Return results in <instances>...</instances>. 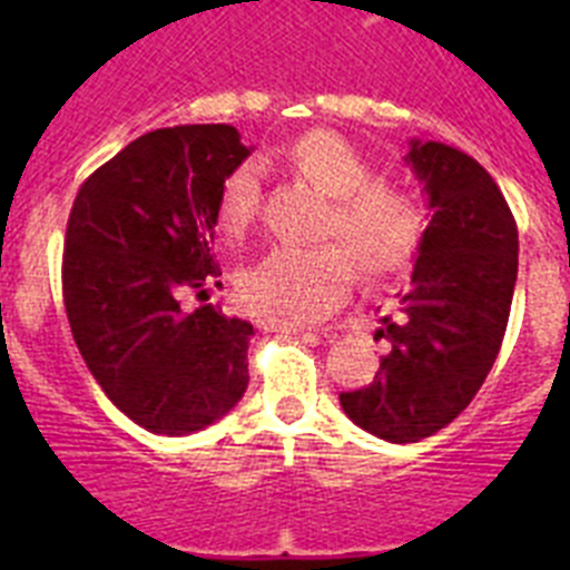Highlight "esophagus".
<instances>
[{
  "instance_id": "1",
  "label": "esophagus",
  "mask_w": 570,
  "mask_h": 570,
  "mask_svg": "<svg viewBox=\"0 0 570 570\" xmlns=\"http://www.w3.org/2000/svg\"><path fill=\"white\" fill-rule=\"evenodd\" d=\"M268 325L274 331H279V334H311V331L316 328H308V325H299V322H288V320H268ZM320 334V331H316Z\"/></svg>"
}]
</instances>
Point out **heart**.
<instances>
[{"mask_svg": "<svg viewBox=\"0 0 570 570\" xmlns=\"http://www.w3.org/2000/svg\"><path fill=\"white\" fill-rule=\"evenodd\" d=\"M288 163L316 190L328 196L320 236L308 248L276 245L239 274V291L248 305L288 320H320L345 299L354 285L357 259L367 279L396 274L414 259L428 219L422 199L394 179H380L356 145L336 130H311L288 150ZM262 205L259 170L242 163L230 170L216 194V225L230 239L248 234Z\"/></svg>", "mask_w": 570, "mask_h": 570, "instance_id": "heart-1", "label": "heart"}]
</instances>
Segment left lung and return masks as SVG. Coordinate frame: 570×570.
<instances>
[{
	"instance_id": "obj_1",
	"label": "left lung",
	"mask_w": 570,
	"mask_h": 570,
	"mask_svg": "<svg viewBox=\"0 0 570 570\" xmlns=\"http://www.w3.org/2000/svg\"><path fill=\"white\" fill-rule=\"evenodd\" d=\"M405 163L434 210L411 285L376 336L374 382L340 394L347 420L387 442H420L468 407L500 354L520 236L505 196L473 156L411 139Z\"/></svg>"
}]
</instances>
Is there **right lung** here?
<instances>
[{"instance_id": "right-lung-1", "label": "right lung", "mask_w": 570, "mask_h": 570, "mask_svg": "<svg viewBox=\"0 0 570 570\" xmlns=\"http://www.w3.org/2000/svg\"><path fill=\"white\" fill-rule=\"evenodd\" d=\"M250 156L230 125L139 136L88 176L68 216L62 296L85 365L150 434L185 436L223 420L248 387L254 325L219 305L216 194Z\"/></svg>"}]
</instances>
